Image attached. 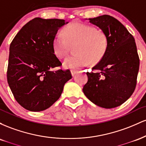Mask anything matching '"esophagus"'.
Wrapping results in <instances>:
<instances>
[{"instance_id":"34e87169","label":"esophagus","mask_w":146,"mask_h":146,"mask_svg":"<svg viewBox=\"0 0 146 146\" xmlns=\"http://www.w3.org/2000/svg\"><path fill=\"white\" fill-rule=\"evenodd\" d=\"M78 73V71H76V70H71V74L73 77H74Z\"/></svg>"}]
</instances>
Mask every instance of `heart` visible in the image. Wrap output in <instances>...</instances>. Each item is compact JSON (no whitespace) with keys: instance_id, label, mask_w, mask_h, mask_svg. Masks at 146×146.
Listing matches in <instances>:
<instances>
[{"instance_id":"heart-1","label":"heart","mask_w":146,"mask_h":146,"mask_svg":"<svg viewBox=\"0 0 146 146\" xmlns=\"http://www.w3.org/2000/svg\"><path fill=\"white\" fill-rule=\"evenodd\" d=\"M64 36L58 33L53 38L52 48L58 58L68 56L71 46L76 44L75 56H70L64 61L65 68L79 69L98 63L102 60L108 48V40L106 33L97 30L91 25L75 22L65 27Z\"/></svg>"}]
</instances>
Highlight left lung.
Here are the masks:
<instances>
[{
  "label": "left lung",
  "mask_w": 146,
  "mask_h": 146,
  "mask_svg": "<svg viewBox=\"0 0 146 146\" xmlns=\"http://www.w3.org/2000/svg\"><path fill=\"white\" fill-rule=\"evenodd\" d=\"M106 35L108 48L104 57L87 72L83 87L86 98L98 106L113 108L130 98L137 85L139 58L135 38L116 18L102 15L89 18Z\"/></svg>",
  "instance_id": "8db88e82"
}]
</instances>
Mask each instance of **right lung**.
I'll use <instances>...</instances> for the list:
<instances>
[{
  "mask_svg": "<svg viewBox=\"0 0 146 146\" xmlns=\"http://www.w3.org/2000/svg\"><path fill=\"white\" fill-rule=\"evenodd\" d=\"M64 20L36 18L18 31L9 46L7 78L15 100L29 111L47 109L61 96L70 70L52 71L62 66L52 48Z\"/></svg>",
  "mask_w": 146,
  "mask_h": 146,
  "instance_id": "1",
  "label": "right lung"
}]
</instances>
